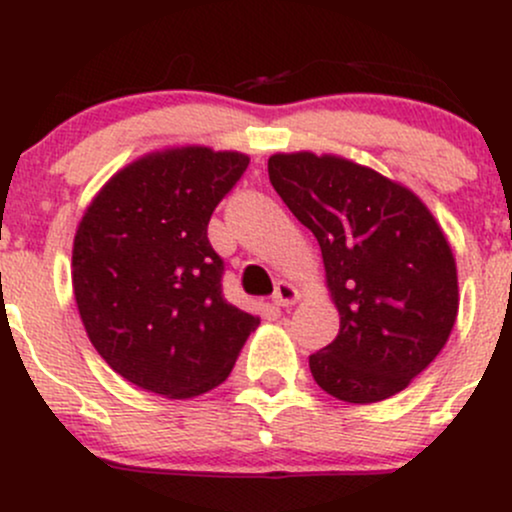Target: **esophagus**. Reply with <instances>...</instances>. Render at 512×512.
I'll use <instances>...</instances> for the list:
<instances>
[{
	"label": "esophagus",
	"mask_w": 512,
	"mask_h": 512,
	"mask_svg": "<svg viewBox=\"0 0 512 512\" xmlns=\"http://www.w3.org/2000/svg\"><path fill=\"white\" fill-rule=\"evenodd\" d=\"M298 298L301 296H298L296 286L289 284V281H279V284H276L272 301H274V305H279V308H289V305L296 303Z\"/></svg>",
	"instance_id": "1"
}]
</instances>
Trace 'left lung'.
I'll return each mask as SVG.
<instances>
[{"instance_id":"obj_1","label":"left lung","mask_w":512,"mask_h":512,"mask_svg":"<svg viewBox=\"0 0 512 512\" xmlns=\"http://www.w3.org/2000/svg\"><path fill=\"white\" fill-rule=\"evenodd\" d=\"M276 195L313 231L339 334L310 356L327 395L383 402L448 342L457 267L433 214L409 187L349 158L310 151L269 156Z\"/></svg>"}]
</instances>
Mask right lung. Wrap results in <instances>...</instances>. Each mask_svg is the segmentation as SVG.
I'll list each match as a JSON object with an SVG mask.
<instances>
[{"instance_id":"obj_1","label":"right lung","mask_w":512,"mask_h":512,"mask_svg":"<svg viewBox=\"0 0 512 512\" xmlns=\"http://www.w3.org/2000/svg\"><path fill=\"white\" fill-rule=\"evenodd\" d=\"M250 158L209 146L146 154L110 178L81 216L72 286L88 339L117 375L190 399L231 375L260 317L223 298L207 226Z\"/></svg>"}]
</instances>
